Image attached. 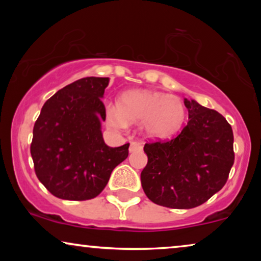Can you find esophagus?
Returning <instances> with one entry per match:
<instances>
[{
    "label": "esophagus",
    "instance_id": "obj_1",
    "mask_svg": "<svg viewBox=\"0 0 261 261\" xmlns=\"http://www.w3.org/2000/svg\"><path fill=\"white\" fill-rule=\"evenodd\" d=\"M142 148V145L140 142L138 141H133L130 142V146H129V152H135V151H140Z\"/></svg>",
    "mask_w": 261,
    "mask_h": 261
}]
</instances>
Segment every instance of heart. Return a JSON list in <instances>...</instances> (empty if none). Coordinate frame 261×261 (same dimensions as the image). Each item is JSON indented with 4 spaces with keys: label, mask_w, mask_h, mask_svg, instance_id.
I'll return each instance as SVG.
<instances>
[{
    "label": "heart",
    "mask_w": 261,
    "mask_h": 261,
    "mask_svg": "<svg viewBox=\"0 0 261 261\" xmlns=\"http://www.w3.org/2000/svg\"><path fill=\"white\" fill-rule=\"evenodd\" d=\"M106 116L110 126L115 128H124L127 121H142V127L151 137L169 138L180 128L185 112L181 102L174 96L132 90L121 96L117 108L107 107Z\"/></svg>",
    "instance_id": "heart-1"
}]
</instances>
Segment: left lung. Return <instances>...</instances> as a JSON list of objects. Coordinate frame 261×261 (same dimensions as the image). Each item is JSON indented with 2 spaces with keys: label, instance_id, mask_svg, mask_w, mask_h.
I'll use <instances>...</instances> for the list:
<instances>
[{
  "label": "left lung",
  "instance_id": "1",
  "mask_svg": "<svg viewBox=\"0 0 261 261\" xmlns=\"http://www.w3.org/2000/svg\"><path fill=\"white\" fill-rule=\"evenodd\" d=\"M189 121L170 140L145 144L147 165L141 185L153 203L191 209L205 203L227 183L234 164L230 124L216 110L185 98Z\"/></svg>",
  "mask_w": 261,
  "mask_h": 261
}]
</instances>
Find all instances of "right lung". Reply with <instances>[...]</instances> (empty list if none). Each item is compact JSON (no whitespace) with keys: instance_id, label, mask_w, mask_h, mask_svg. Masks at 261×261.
Returning a JSON list of instances; mask_svg holds the SVG:
<instances>
[{"instance_id":"right-lung-1","label":"right lung","mask_w":261,"mask_h":261,"mask_svg":"<svg viewBox=\"0 0 261 261\" xmlns=\"http://www.w3.org/2000/svg\"><path fill=\"white\" fill-rule=\"evenodd\" d=\"M107 77H85L45 102L35 121L31 154L38 179L56 197L87 201L101 194L113 170L128 156L129 144H105L101 97Z\"/></svg>"}]
</instances>
